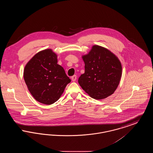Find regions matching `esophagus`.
Listing matches in <instances>:
<instances>
[{
  "label": "esophagus",
  "instance_id": "34e87169",
  "mask_svg": "<svg viewBox=\"0 0 153 153\" xmlns=\"http://www.w3.org/2000/svg\"><path fill=\"white\" fill-rule=\"evenodd\" d=\"M71 79H72V80L73 81H75L76 80V79H77V76H76V75H74L73 76H72Z\"/></svg>",
  "mask_w": 153,
  "mask_h": 153
}]
</instances>
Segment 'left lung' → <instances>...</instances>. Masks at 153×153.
Here are the masks:
<instances>
[{"mask_svg": "<svg viewBox=\"0 0 153 153\" xmlns=\"http://www.w3.org/2000/svg\"><path fill=\"white\" fill-rule=\"evenodd\" d=\"M82 58L85 63V73L78 80L82 89L96 100L112 95L122 74V64L117 56L108 49L95 45Z\"/></svg>", "mask_w": 153, "mask_h": 153, "instance_id": "obj_1", "label": "left lung"}]
</instances>
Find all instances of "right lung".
<instances>
[{
	"instance_id": "right-lung-1",
	"label": "right lung",
	"mask_w": 153,
	"mask_h": 153,
	"mask_svg": "<svg viewBox=\"0 0 153 153\" xmlns=\"http://www.w3.org/2000/svg\"><path fill=\"white\" fill-rule=\"evenodd\" d=\"M23 78L30 94L41 103L57 102L71 80L57 64V55L51 49L38 52L25 65Z\"/></svg>"
}]
</instances>
